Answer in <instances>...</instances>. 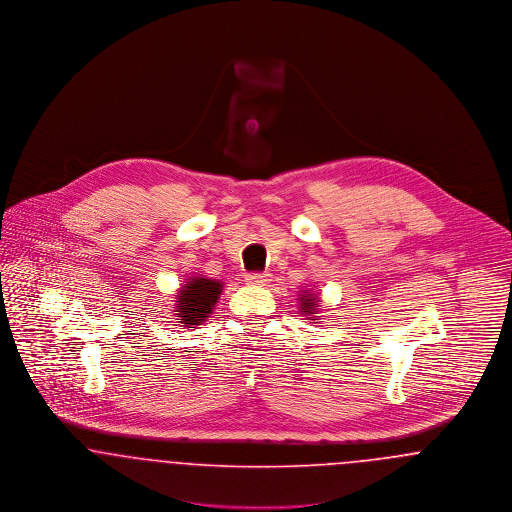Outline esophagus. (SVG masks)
<instances>
[{
  "instance_id": "esophagus-1",
  "label": "esophagus",
  "mask_w": 512,
  "mask_h": 512,
  "mask_svg": "<svg viewBox=\"0 0 512 512\" xmlns=\"http://www.w3.org/2000/svg\"><path fill=\"white\" fill-rule=\"evenodd\" d=\"M245 282L249 286H265L268 282V274H265V272H249L245 276Z\"/></svg>"
}]
</instances>
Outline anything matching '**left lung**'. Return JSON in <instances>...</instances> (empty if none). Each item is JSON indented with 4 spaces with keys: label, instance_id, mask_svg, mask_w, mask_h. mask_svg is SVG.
I'll use <instances>...</instances> for the list:
<instances>
[{
    "label": "left lung",
    "instance_id": "left-lung-1",
    "mask_svg": "<svg viewBox=\"0 0 512 512\" xmlns=\"http://www.w3.org/2000/svg\"><path fill=\"white\" fill-rule=\"evenodd\" d=\"M315 305H317L315 299H307L301 309H303V313H311V311H315Z\"/></svg>",
    "mask_w": 512,
    "mask_h": 512
}]
</instances>
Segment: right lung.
Listing matches in <instances>:
<instances>
[{"label":"right lung","mask_w":512,"mask_h":512,"mask_svg":"<svg viewBox=\"0 0 512 512\" xmlns=\"http://www.w3.org/2000/svg\"><path fill=\"white\" fill-rule=\"evenodd\" d=\"M220 290V282L209 278H192V282H188L178 293V320L188 326L201 324L217 303Z\"/></svg>","instance_id":"right-lung-1"}]
</instances>
